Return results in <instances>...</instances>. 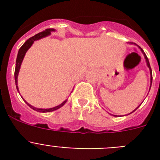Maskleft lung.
I'll return each instance as SVG.
<instances>
[{
    "label": "left lung",
    "mask_w": 160,
    "mask_h": 160,
    "mask_svg": "<svg viewBox=\"0 0 160 160\" xmlns=\"http://www.w3.org/2000/svg\"><path fill=\"white\" fill-rule=\"evenodd\" d=\"M138 47H139V46H138ZM140 48V47H139ZM140 49H141V51L142 52V53H143V54H144V57H145V58H146V62H147V65H148V67H149V69H150V71H151V86H152V69H151V66H150V63H149V61H148V57H147V55H146V53H144L143 52V50H142V48H140ZM138 108V107H137L136 109H135V111H136L137 109ZM132 113V112H131ZM114 116H115V115H114Z\"/></svg>",
    "instance_id": "8db88e82"
}]
</instances>
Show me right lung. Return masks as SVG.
Returning <instances> with one entry per match:
<instances>
[{
  "label": "right lung",
  "mask_w": 160,
  "mask_h": 160,
  "mask_svg": "<svg viewBox=\"0 0 160 160\" xmlns=\"http://www.w3.org/2000/svg\"><path fill=\"white\" fill-rule=\"evenodd\" d=\"M52 31H54V29H46V30L43 31V32H39V33H38V34L34 35V36L32 37V38H29V39H28V40L23 44V45H22V47L19 49V51H18V57H17L15 72H14V77H15V83H16V87H17V90H18V73H19L20 68H21V65H22V60H23L24 57H25V53H26L28 49L30 48V46H32V43H33V42H34V41L38 40V39H41V38H44V37L48 36L49 34H50V32H51ZM25 102H26V104H27V105L29 106V107H30V108L32 109V110H34V111H38V112L45 113V112H50V111H56V110H58V109L60 108L61 107H62V106L64 105L65 103L66 102V101L63 102L62 103V104H60L59 106H57V107H53V108H49V109L36 108V107H32V106H31L30 104H29V103H28L26 101H25Z\"/></svg>",
  "instance_id": "obj_1"
}]
</instances>
